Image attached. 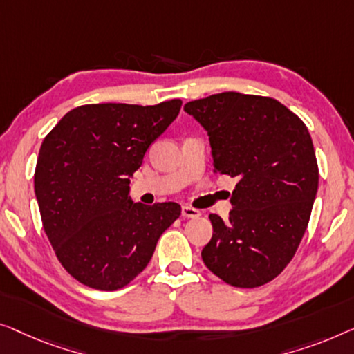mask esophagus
Listing matches in <instances>:
<instances>
[{"label": "esophagus", "instance_id": "esophagus-1", "mask_svg": "<svg viewBox=\"0 0 354 354\" xmlns=\"http://www.w3.org/2000/svg\"><path fill=\"white\" fill-rule=\"evenodd\" d=\"M181 213H183L184 218H191V220H194V218L201 216V212H198L197 208L189 207V205H184V207L181 208Z\"/></svg>", "mask_w": 354, "mask_h": 354}]
</instances>
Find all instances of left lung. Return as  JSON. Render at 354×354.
Segmentation results:
<instances>
[{
    "label": "left lung",
    "instance_id": "left-lung-1",
    "mask_svg": "<svg viewBox=\"0 0 354 354\" xmlns=\"http://www.w3.org/2000/svg\"><path fill=\"white\" fill-rule=\"evenodd\" d=\"M207 129L213 168L237 179L232 210L210 215L202 260L223 282L253 288L292 261L310 223L319 168L310 131L276 99L220 93L184 106Z\"/></svg>",
    "mask_w": 354,
    "mask_h": 354
}]
</instances>
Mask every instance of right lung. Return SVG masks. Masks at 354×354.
<instances>
[{"instance_id": "add662e5", "label": "right lung", "mask_w": 354, "mask_h": 354, "mask_svg": "<svg viewBox=\"0 0 354 354\" xmlns=\"http://www.w3.org/2000/svg\"><path fill=\"white\" fill-rule=\"evenodd\" d=\"M181 104H86L43 139L33 176L43 229L61 265L84 286L107 292L128 286L181 215L175 202L129 198V176Z\"/></svg>"}]
</instances>
